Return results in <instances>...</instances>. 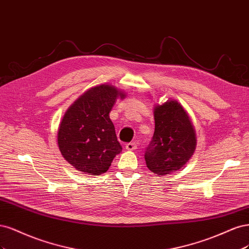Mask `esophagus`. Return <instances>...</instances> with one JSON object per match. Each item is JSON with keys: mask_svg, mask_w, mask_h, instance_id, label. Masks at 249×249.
<instances>
[{"mask_svg": "<svg viewBox=\"0 0 249 249\" xmlns=\"http://www.w3.org/2000/svg\"><path fill=\"white\" fill-rule=\"evenodd\" d=\"M125 148H126L127 150H129V151H133V150H135L136 148H138V145H136V142H127V143H126V146H125Z\"/></svg>", "mask_w": 249, "mask_h": 249, "instance_id": "esophagus-1", "label": "esophagus"}]
</instances>
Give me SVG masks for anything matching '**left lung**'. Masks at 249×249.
Wrapping results in <instances>:
<instances>
[{
    "label": "left lung",
    "mask_w": 249,
    "mask_h": 249,
    "mask_svg": "<svg viewBox=\"0 0 249 249\" xmlns=\"http://www.w3.org/2000/svg\"><path fill=\"white\" fill-rule=\"evenodd\" d=\"M155 130L146 149L145 160L151 172L168 175L179 171L194 155L196 132L186 111L170 100L154 108Z\"/></svg>",
    "instance_id": "left-lung-1"
}]
</instances>
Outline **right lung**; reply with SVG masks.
Instances as JSON below:
<instances>
[{
  "label": "right lung",
  "mask_w": 249,
  "mask_h": 249,
  "mask_svg": "<svg viewBox=\"0 0 249 249\" xmlns=\"http://www.w3.org/2000/svg\"><path fill=\"white\" fill-rule=\"evenodd\" d=\"M124 94L109 85L91 88L67 109L58 132L62 155L77 171L98 176L106 173L122 146L109 113Z\"/></svg>",
  "instance_id": "right-lung-1"
}]
</instances>
